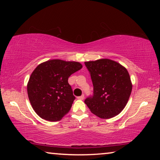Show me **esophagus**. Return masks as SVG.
I'll list each match as a JSON object with an SVG mask.
<instances>
[{
    "instance_id": "obj_1",
    "label": "esophagus",
    "mask_w": 160,
    "mask_h": 160,
    "mask_svg": "<svg viewBox=\"0 0 160 160\" xmlns=\"http://www.w3.org/2000/svg\"><path fill=\"white\" fill-rule=\"evenodd\" d=\"M84 98H85V95H84V94H82V95H81V96L78 97V99H80V100H83Z\"/></svg>"
}]
</instances>
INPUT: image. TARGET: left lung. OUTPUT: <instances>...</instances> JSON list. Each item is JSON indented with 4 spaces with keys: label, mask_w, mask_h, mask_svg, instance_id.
<instances>
[{
    "label": "left lung",
    "mask_w": 160,
    "mask_h": 160,
    "mask_svg": "<svg viewBox=\"0 0 160 160\" xmlns=\"http://www.w3.org/2000/svg\"><path fill=\"white\" fill-rule=\"evenodd\" d=\"M85 64L92 81L93 96L85 103L90 112L101 118H110L122 112L132 91L128 70L118 62L108 58L87 61Z\"/></svg>",
    "instance_id": "1"
}]
</instances>
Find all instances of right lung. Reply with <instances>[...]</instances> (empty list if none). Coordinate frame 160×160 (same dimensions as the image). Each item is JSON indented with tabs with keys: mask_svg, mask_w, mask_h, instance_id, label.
I'll return each mask as SVG.
<instances>
[{
	"mask_svg": "<svg viewBox=\"0 0 160 160\" xmlns=\"http://www.w3.org/2000/svg\"><path fill=\"white\" fill-rule=\"evenodd\" d=\"M82 68L79 62L60 59L40 63L28 83V94L32 108L42 118L60 121L69 112L75 97L68 80Z\"/></svg>",
	"mask_w": 160,
	"mask_h": 160,
	"instance_id": "obj_1",
	"label": "right lung"
}]
</instances>
